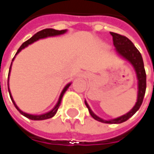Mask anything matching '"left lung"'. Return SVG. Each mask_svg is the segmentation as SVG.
<instances>
[{"instance_id":"1","label":"left lung","mask_w":154,"mask_h":154,"mask_svg":"<svg viewBox=\"0 0 154 154\" xmlns=\"http://www.w3.org/2000/svg\"><path fill=\"white\" fill-rule=\"evenodd\" d=\"M110 34L112 36L113 45L116 47V51L133 64L134 69L137 72V77L138 79V95H137V103L135 104V106L133 107V109L129 111L127 114L118 118L112 119V120H103L102 118H98L97 116H96L92 112L86 102H85V104L88 108V111H89L91 116L95 120L104 122V123L112 124V123H122V122H125L139 109V107H141L143 101L147 84H146V72L144 69L143 61V57H142V55L139 51L133 45V42L125 36H122V35L115 33V32H110Z\"/></svg>"}]
</instances>
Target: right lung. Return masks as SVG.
I'll use <instances>...</instances> for the list:
<instances>
[{"instance_id": "1", "label": "right lung", "mask_w": 154, "mask_h": 154, "mask_svg": "<svg viewBox=\"0 0 154 154\" xmlns=\"http://www.w3.org/2000/svg\"><path fill=\"white\" fill-rule=\"evenodd\" d=\"M66 32V30H61V31H58V30H55V29H51V28H47V29H44V30H42V31H40V32H36V34L34 35L33 36H32L30 39H28L27 41H26L24 43H22L20 48L18 49V51H17V54L18 52H20L21 49H23L24 47H27L28 45L30 44L33 43L34 42H36L37 40L39 39H42V38H45V37H47V36H57V35H61V34H63V33H65ZM16 54V55H17ZM14 59V58H13ZM13 59H12V61H13ZM12 63V62H11ZM11 66H10V70H9V74H8V78H9V75H10V72H11ZM71 85V83L69 84H67L64 88L63 89V91L61 93V96H60V97H59V100H58V103L56 105V107L51 111V112H47V113H45V114H42V115H39V116H37V115H31V114H27V113H25L23 112L22 111H21L18 107H17V105H16V103L15 102L13 101L12 99V97L11 95V92H10V89H9V87H8V91H9V93H10V97H11V99L12 101V103H13L14 106L16 107L17 110L20 112V113L22 114L23 116H25L26 118H29V119H32V120H44V119H47V118H52L55 114H56V112H57V109H58V107H60V105H61V102H62V97H63V94H64V92H66V89L69 88V86Z\"/></svg>"}]
</instances>
